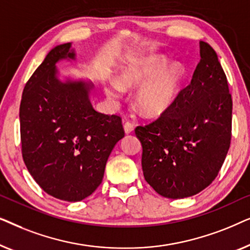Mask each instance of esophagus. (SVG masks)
<instances>
[{
  "label": "esophagus",
  "mask_w": 250,
  "mask_h": 250,
  "mask_svg": "<svg viewBox=\"0 0 250 250\" xmlns=\"http://www.w3.org/2000/svg\"><path fill=\"white\" fill-rule=\"evenodd\" d=\"M133 129H134V125H133L131 122H125L124 123V131H125L126 134H129V133H132Z\"/></svg>",
  "instance_id": "obj_1"
}]
</instances>
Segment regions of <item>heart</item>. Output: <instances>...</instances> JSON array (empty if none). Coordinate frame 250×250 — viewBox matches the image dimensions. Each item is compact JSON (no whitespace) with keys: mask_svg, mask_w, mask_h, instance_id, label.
Here are the masks:
<instances>
[{"mask_svg":"<svg viewBox=\"0 0 250 250\" xmlns=\"http://www.w3.org/2000/svg\"><path fill=\"white\" fill-rule=\"evenodd\" d=\"M163 56H150L129 63L119 74L117 83L105 86L110 99H118L123 90H134L135 108L146 118H158L175 104L186 81V69L179 63L168 67Z\"/></svg>","mask_w":250,"mask_h":250,"instance_id":"b5f03b06","label":"heart"}]
</instances>
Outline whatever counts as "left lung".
Listing matches in <instances>:
<instances>
[{
  "mask_svg": "<svg viewBox=\"0 0 250 250\" xmlns=\"http://www.w3.org/2000/svg\"><path fill=\"white\" fill-rule=\"evenodd\" d=\"M201 59L191 83L166 114L135 134L142 145V170L160 196L191 197L209 186L230 148L232 98L217 54L200 42Z\"/></svg>",
  "mask_w": 250,
  "mask_h": 250,
  "instance_id": "1",
  "label": "left lung"
}]
</instances>
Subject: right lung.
Listing matches in <instances>:
<instances>
[{"label":"right lung","mask_w":250,"mask_h":250,"mask_svg":"<svg viewBox=\"0 0 250 250\" xmlns=\"http://www.w3.org/2000/svg\"><path fill=\"white\" fill-rule=\"evenodd\" d=\"M66 58H75L71 43L51 50L25 85L19 109L21 153L47 194L81 201L101 184L108 157L125 132L121 116L94 110L90 83L58 80L56 63Z\"/></svg>","instance_id":"obj_1"}]
</instances>
